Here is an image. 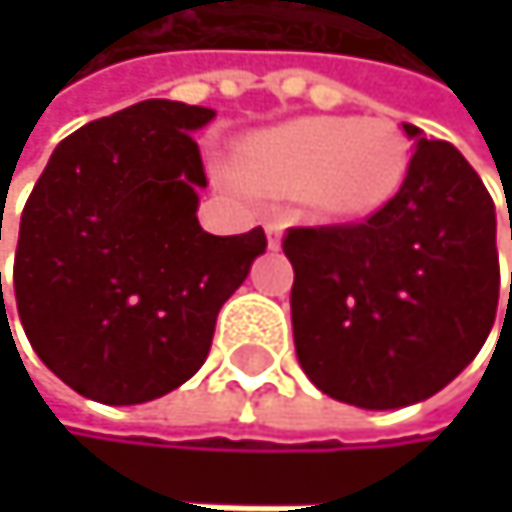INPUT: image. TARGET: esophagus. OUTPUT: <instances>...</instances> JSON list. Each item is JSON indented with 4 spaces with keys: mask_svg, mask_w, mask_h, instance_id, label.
Returning <instances> with one entry per match:
<instances>
[{
    "mask_svg": "<svg viewBox=\"0 0 512 512\" xmlns=\"http://www.w3.org/2000/svg\"><path fill=\"white\" fill-rule=\"evenodd\" d=\"M264 227H267V239H270V248H279V242H282V224H279V221H267Z\"/></svg>",
    "mask_w": 512,
    "mask_h": 512,
    "instance_id": "34e87169",
    "label": "esophagus"
}]
</instances>
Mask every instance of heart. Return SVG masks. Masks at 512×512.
Listing matches in <instances>:
<instances>
[{
	"mask_svg": "<svg viewBox=\"0 0 512 512\" xmlns=\"http://www.w3.org/2000/svg\"><path fill=\"white\" fill-rule=\"evenodd\" d=\"M408 141L390 119L307 116L261 131L239 147L245 184L273 196H307L325 218L381 211L405 184Z\"/></svg>",
	"mask_w": 512,
	"mask_h": 512,
	"instance_id": "b5f03b06",
	"label": "heart"
}]
</instances>
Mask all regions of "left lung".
<instances>
[{
	"label": "left lung",
	"instance_id": "left-lung-1",
	"mask_svg": "<svg viewBox=\"0 0 512 512\" xmlns=\"http://www.w3.org/2000/svg\"><path fill=\"white\" fill-rule=\"evenodd\" d=\"M415 137L405 184L359 224L291 227V325L304 375L331 399H430L482 350L498 313L495 202L448 141ZM512 298V285H510Z\"/></svg>",
	"mask_w": 512,
	"mask_h": 512
}]
</instances>
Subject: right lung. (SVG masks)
I'll return each instance as SVG.
<instances>
[{"instance_id": "1", "label": "right lung", "mask_w": 512, "mask_h": 512, "mask_svg": "<svg viewBox=\"0 0 512 512\" xmlns=\"http://www.w3.org/2000/svg\"><path fill=\"white\" fill-rule=\"evenodd\" d=\"M208 107L141 101L64 137L24 205L11 288L36 356L104 405L150 402L202 368L214 319L267 236L199 227L193 131ZM2 294V273H0Z\"/></svg>"}]
</instances>
